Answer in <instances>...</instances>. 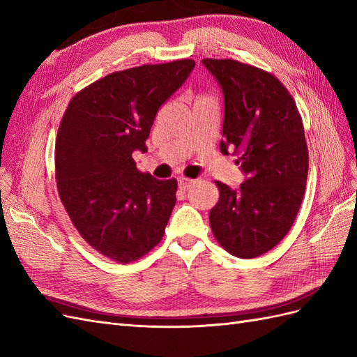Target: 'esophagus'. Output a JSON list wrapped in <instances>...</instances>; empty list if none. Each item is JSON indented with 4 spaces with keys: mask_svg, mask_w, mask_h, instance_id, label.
I'll list each match as a JSON object with an SVG mask.
<instances>
[{
    "mask_svg": "<svg viewBox=\"0 0 357 357\" xmlns=\"http://www.w3.org/2000/svg\"><path fill=\"white\" fill-rule=\"evenodd\" d=\"M177 181H178V188L181 190H189L193 185H195V180H190V178H186V177H178Z\"/></svg>",
    "mask_w": 357,
    "mask_h": 357,
    "instance_id": "esophagus-1",
    "label": "esophagus"
}]
</instances>
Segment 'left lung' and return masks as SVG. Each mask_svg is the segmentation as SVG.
<instances>
[{
	"mask_svg": "<svg viewBox=\"0 0 357 357\" xmlns=\"http://www.w3.org/2000/svg\"><path fill=\"white\" fill-rule=\"evenodd\" d=\"M223 93L220 152L234 147L244 174L238 189L215 181L210 210L215 240L252 259L271 250L291 228L305 192L308 149L296 104L273 74L234 59H202Z\"/></svg>",
	"mask_w": 357,
	"mask_h": 357,
	"instance_id": "left-lung-1",
	"label": "left lung"
}]
</instances>
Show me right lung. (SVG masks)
I'll list each match as a JSON object with an SVG mask.
<instances>
[{
    "mask_svg": "<svg viewBox=\"0 0 357 357\" xmlns=\"http://www.w3.org/2000/svg\"><path fill=\"white\" fill-rule=\"evenodd\" d=\"M195 61L112 73L70 101L55 147L61 201L82 238L128 264L162 240L176 205V178L137 169L159 107L188 80Z\"/></svg>",
    "mask_w": 357,
    "mask_h": 357,
    "instance_id": "1",
    "label": "right lung"
}]
</instances>
